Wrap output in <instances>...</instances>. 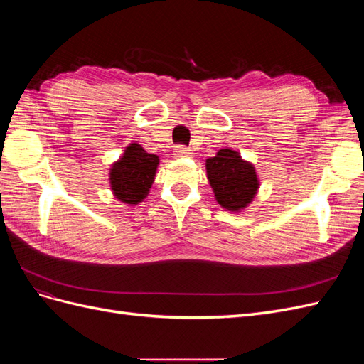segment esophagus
<instances>
[{"label":"esophagus","instance_id":"34e87169","mask_svg":"<svg viewBox=\"0 0 364 364\" xmlns=\"http://www.w3.org/2000/svg\"><path fill=\"white\" fill-rule=\"evenodd\" d=\"M173 155L176 158H186V156H191V150L183 147V146H176L173 149Z\"/></svg>","mask_w":364,"mask_h":364}]
</instances>
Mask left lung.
<instances>
[{
    "mask_svg": "<svg viewBox=\"0 0 364 364\" xmlns=\"http://www.w3.org/2000/svg\"><path fill=\"white\" fill-rule=\"evenodd\" d=\"M206 176L215 200L228 211L246 208L259 186L255 167L230 149L218 150L214 158L206 159Z\"/></svg>",
    "mask_w": 364,
    "mask_h": 364,
    "instance_id": "left-lung-1",
    "label": "left lung"
}]
</instances>
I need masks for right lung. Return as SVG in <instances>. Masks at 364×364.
<instances>
[{"label": "right lung", "instance_id": "1", "mask_svg": "<svg viewBox=\"0 0 364 364\" xmlns=\"http://www.w3.org/2000/svg\"><path fill=\"white\" fill-rule=\"evenodd\" d=\"M159 158L151 155L136 142L126 147L111 168V188L118 200L129 205H138L147 197L155 181Z\"/></svg>", "mask_w": 364, "mask_h": 364}]
</instances>
